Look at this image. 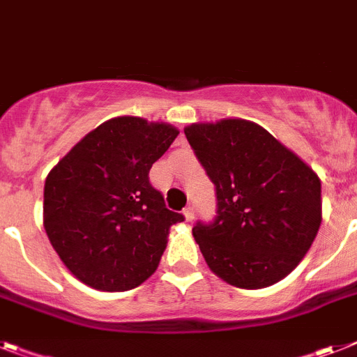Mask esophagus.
Masks as SVG:
<instances>
[{
	"label": "esophagus",
	"mask_w": 357,
	"mask_h": 357,
	"mask_svg": "<svg viewBox=\"0 0 357 357\" xmlns=\"http://www.w3.org/2000/svg\"><path fill=\"white\" fill-rule=\"evenodd\" d=\"M185 220L187 221L194 220V205H188L187 208H185Z\"/></svg>",
	"instance_id": "34e87169"
}]
</instances>
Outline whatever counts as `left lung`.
Segmentation results:
<instances>
[{
	"label": "left lung",
	"instance_id": "8db88e82",
	"mask_svg": "<svg viewBox=\"0 0 357 357\" xmlns=\"http://www.w3.org/2000/svg\"><path fill=\"white\" fill-rule=\"evenodd\" d=\"M214 183L215 215L192 234L206 265L239 289L274 285L294 271L321 225V181L263 127L245 119L185 128Z\"/></svg>",
	"mask_w": 357,
	"mask_h": 357
}]
</instances>
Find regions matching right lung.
Instances as JSON below:
<instances>
[{"mask_svg": "<svg viewBox=\"0 0 357 357\" xmlns=\"http://www.w3.org/2000/svg\"><path fill=\"white\" fill-rule=\"evenodd\" d=\"M167 123L123 116L86 134L45 181L43 225L54 250L85 285L136 289L154 274L174 223L149 172L178 137Z\"/></svg>", "mask_w": 357, "mask_h": 357, "instance_id": "right-lung-1", "label": "right lung"}]
</instances>
